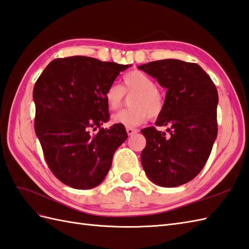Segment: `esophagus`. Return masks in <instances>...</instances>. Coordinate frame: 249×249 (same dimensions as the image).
Returning <instances> with one entry per match:
<instances>
[{
    "label": "esophagus",
    "mask_w": 249,
    "mask_h": 249,
    "mask_svg": "<svg viewBox=\"0 0 249 249\" xmlns=\"http://www.w3.org/2000/svg\"><path fill=\"white\" fill-rule=\"evenodd\" d=\"M126 131H127V135H128V136H132L137 132V130L134 129V128H131V127H127Z\"/></svg>",
    "instance_id": "obj_1"
}]
</instances>
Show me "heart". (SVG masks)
<instances>
[{
  "instance_id": "obj_1",
  "label": "heart",
  "mask_w": 249,
  "mask_h": 249,
  "mask_svg": "<svg viewBox=\"0 0 249 249\" xmlns=\"http://www.w3.org/2000/svg\"><path fill=\"white\" fill-rule=\"evenodd\" d=\"M125 93L131 95V108L112 117V123L126 127H136L143 124L148 117L157 118L164 110V98L157 89L155 80L142 71L135 70L124 75L123 86L117 84L108 86L105 91V101L108 108L118 110L124 103Z\"/></svg>"
}]
</instances>
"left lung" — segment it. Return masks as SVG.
<instances>
[{
    "mask_svg": "<svg viewBox=\"0 0 249 249\" xmlns=\"http://www.w3.org/2000/svg\"><path fill=\"white\" fill-rule=\"evenodd\" d=\"M138 69L167 90L164 110L155 124L170 127L169 135L154 126L141 130L146 139L142 166L160 187L181 186L198 175L216 139L215 85L198 65L178 59L152 61Z\"/></svg>",
    "mask_w": 249,
    "mask_h": 249,
    "instance_id": "left-lung-1",
    "label": "left lung"
}]
</instances>
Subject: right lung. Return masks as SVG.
Instances as JSON below:
<instances>
[{"mask_svg":"<svg viewBox=\"0 0 249 249\" xmlns=\"http://www.w3.org/2000/svg\"><path fill=\"white\" fill-rule=\"evenodd\" d=\"M129 67L85 56L58 58L35 84V131L50 170L67 186L87 190L102 183L127 139L123 125H102L109 120L105 91Z\"/></svg>","mask_w":249,"mask_h":249,"instance_id":"add662e5","label":"right lung"}]
</instances>
